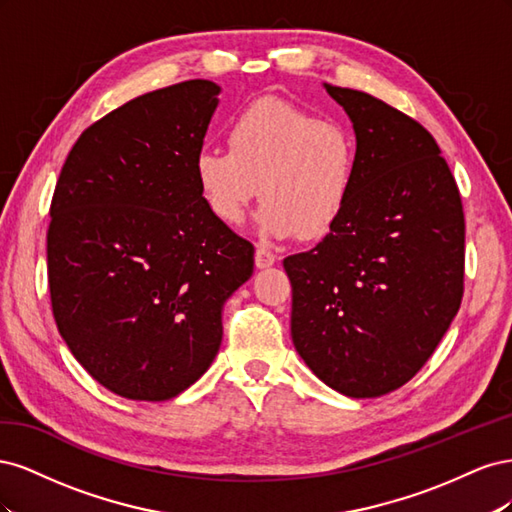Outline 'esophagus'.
I'll use <instances>...</instances> for the list:
<instances>
[{"mask_svg": "<svg viewBox=\"0 0 512 512\" xmlns=\"http://www.w3.org/2000/svg\"><path fill=\"white\" fill-rule=\"evenodd\" d=\"M254 260H256V267L258 269H269V267H273L275 262H277V254L271 252L269 247H256Z\"/></svg>", "mask_w": 512, "mask_h": 512, "instance_id": "obj_1", "label": "esophagus"}]
</instances>
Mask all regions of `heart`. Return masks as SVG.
I'll list each match as a JSON object with an SVG mask.
<instances>
[{"label":"heart","mask_w":512,"mask_h":512,"mask_svg":"<svg viewBox=\"0 0 512 512\" xmlns=\"http://www.w3.org/2000/svg\"><path fill=\"white\" fill-rule=\"evenodd\" d=\"M359 145L346 121L262 98L230 121L228 149L205 147L194 158L200 196L215 220L239 226L260 194L258 228L303 241L329 235L354 190ZM261 190H257V185Z\"/></svg>","instance_id":"1"}]
</instances>
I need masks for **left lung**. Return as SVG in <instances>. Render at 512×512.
<instances>
[{
  "instance_id": "1",
  "label": "left lung",
  "mask_w": 512,
  "mask_h": 512,
  "mask_svg": "<svg viewBox=\"0 0 512 512\" xmlns=\"http://www.w3.org/2000/svg\"><path fill=\"white\" fill-rule=\"evenodd\" d=\"M324 89L352 121L359 166L329 235L284 258L292 344L337 393L380 397L427 363L459 312L466 222L421 123L365 91Z\"/></svg>"
}]
</instances>
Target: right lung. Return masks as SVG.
Wrapping results in <instances>:
<instances>
[{
	"mask_svg": "<svg viewBox=\"0 0 512 512\" xmlns=\"http://www.w3.org/2000/svg\"><path fill=\"white\" fill-rule=\"evenodd\" d=\"M220 87L185 81L89 126L61 168L46 232L51 305L104 389L173 399L213 363L222 307L254 245L209 213L194 177Z\"/></svg>",
	"mask_w": 512,
	"mask_h": 512,
	"instance_id": "right-lung-1",
	"label": "right lung"
}]
</instances>
